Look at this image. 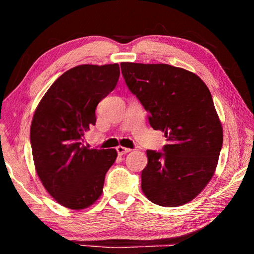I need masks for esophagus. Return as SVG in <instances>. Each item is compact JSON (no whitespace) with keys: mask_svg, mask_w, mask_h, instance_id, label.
Here are the masks:
<instances>
[{"mask_svg":"<svg viewBox=\"0 0 254 254\" xmlns=\"http://www.w3.org/2000/svg\"><path fill=\"white\" fill-rule=\"evenodd\" d=\"M117 151H118V153L120 154V156H123V154H127V153L130 152L131 149L124 148V147H122V145H119V147L117 148Z\"/></svg>","mask_w":254,"mask_h":254,"instance_id":"34e87169","label":"esophagus"}]
</instances>
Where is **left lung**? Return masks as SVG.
<instances>
[{
  "mask_svg": "<svg viewBox=\"0 0 254 254\" xmlns=\"http://www.w3.org/2000/svg\"><path fill=\"white\" fill-rule=\"evenodd\" d=\"M132 94L165 133L163 152L147 150L141 188L152 203L177 207L195 198L212 179L223 127L207 86L194 72L167 64L122 63Z\"/></svg>",
  "mask_w": 254,
  "mask_h": 254,
  "instance_id": "1",
  "label": "left lung"
}]
</instances>
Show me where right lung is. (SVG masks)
Returning <instances> with one entry per match:
<instances>
[{
	"mask_svg": "<svg viewBox=\"0 0 254 254\" xmlns=\"http://www.w3.org/2000/svg\"><path fill=\"white\" fill-rule=\"evenodd\" d=\"M118 64L76 66L56 79L34 112L30 141L37 174L60 205L84 209L100 198L115 149H89L85 132L95 126L98 103L113 91Z\"/></svg>",
	"mask_w": 254,
	"mask_h": 254,
	"instance_id": "right-lung-1",
	"label": "right lung"
}]
</instances>
